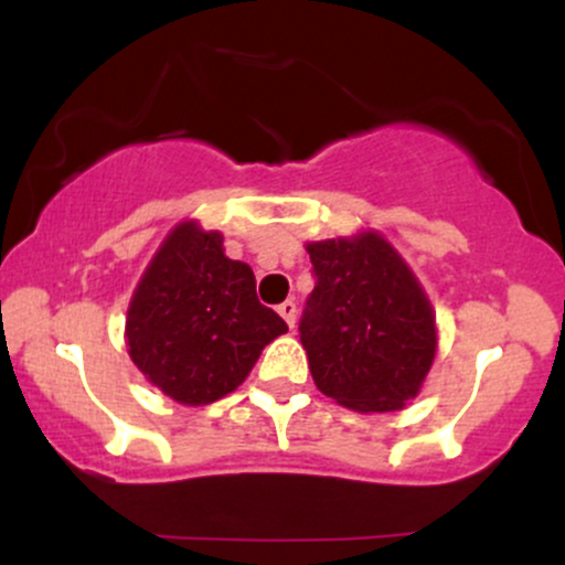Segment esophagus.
<instances>
[{
	"label": "esophagus",
	"mask_w": 565,
	"mask_h": 565,
	"mask_svg": "<svg viewBox=\"0 0 565 565\" xmlns=\"http://www.w3.org/2000/svg\"><path fill=\"white\" fill-rule=\"evenodd\" d=\"M278 313H281V319L287 321L289 329L295 327V321H297V305L295 302H291V300L281 302V305H278Z\"/></svg>",
	"instance_id": "1"
}]
</instances>
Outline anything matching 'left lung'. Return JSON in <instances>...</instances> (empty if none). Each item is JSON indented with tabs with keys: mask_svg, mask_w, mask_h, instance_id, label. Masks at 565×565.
I'll return each mask as SVG.
<instances>
[{
	"mask_svg": "<svg viewBox=\"0 0 565 565\" xmlns=\"http://www.w3.org/2000/svg\"><path fill=\"white\" fill-rule=\"evenodd\" d=\"M316 289L300 340L316 387L353 412H398L417 398L438 348L423 284L377 231L308 242Z\"/></svg>",
	"mask_w": 565,
	"mask_h": 565,
	"instance_id": "1",
	"label": "left lung"
}]
</instances>
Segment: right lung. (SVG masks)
<instances>
[{
  "instance_id": "1",
  "label": "right lung",
  "mask_w": 565,
  "mask_h": 565,
  "mask_svg": "<svg viewBox=\"0 0 565 565\" xmlns=\"http://www.w3.org/2000/svg\"><path fill=\"white\" fill-rule=\"evenodd\" d=\"M287 334L257 300L255 274L223 249V233L183 220L142 270L125 342L142 377L183 406H206L249 377L263 348Z\"/></svg>"
}]
</instances>
